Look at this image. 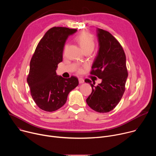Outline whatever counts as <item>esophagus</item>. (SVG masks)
<instances>
[{"label": "esophagus", "instance_id": "esophagus-1", "mask_svg": "<svg viewBox=\"0 0 156 156\" xmlns=\"http://www.w3.org/2000/svg\"><path fill=\"white\" fill-rule=\"evenodd\" d=\"M78 80H79V83H83L84 82V79L82 78H78Z\"/></svg>", "mask_w": 156, "mask_h": 156}]
</instances>
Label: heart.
Wrapping results in <instances>:
<instances>
[{
	"label": "heart",
	"mask_w": 156,
	"mask_h": 156,
	"mask_svg": "<svg viewBox=\"0 0 156 156\" xmlns=\"http://www.w3.org/2000/svg\"><path fill=\"white\" fill-rule=\"evenodd\" d=\"M75 39L78 43L81 48L84 51L86 50H93L95 46V41L93 37L87 32H82L80 33L76 37ZM86 66H83V67L79 68L78 69V73H81L83 71V68Z\"/></svg>",
	"instance_id": "1"
}]
</instances>
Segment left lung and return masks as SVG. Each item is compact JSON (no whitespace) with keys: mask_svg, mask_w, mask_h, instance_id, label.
<instances>
[{"mask_svg":"<svg viewBox=\"0 0 156 156\" xmlns=\"http://www.w3.org/2000/svg\"><path fill=\"white\" fill-rule=\"evenodd\" d=\"M98 37L99 49L90 73L101 79L102 82L95 86L90 79H85L84 81L92 87L86 102L96 112L106 113L120 101L125 91L128 72L125 52L116 38L99 28Z\"/></svg>","mask_w":156,"mask_h":156,"instance_id":"obj_1","label":"left lung"}]
</instances>
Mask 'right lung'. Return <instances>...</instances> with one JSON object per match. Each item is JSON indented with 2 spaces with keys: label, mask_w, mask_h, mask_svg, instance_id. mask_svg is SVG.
<instances>
[{
  "label": "right lung",
  "mask_w": 156,
  "mask_h": 156,
  "mask_svg": "<svg viewBox=\"0 0 156 156\" xmlns=\"http://www.w3.org/2000/svg\"><path fill=\"white\" fill-rule=\"evenodd\" d=\"M77 30L66 27L49 29L39 42L30 61L27 82L36 105L53 112L66 102L69 93L78 85L77 77L64 78L57 75V65L62 61L66 39Z\"/></svg>",
  "instance_id": "right-lung-1"
}]
</instances>
